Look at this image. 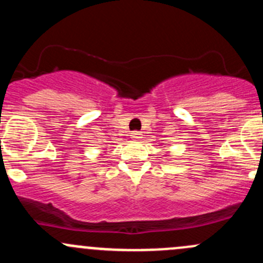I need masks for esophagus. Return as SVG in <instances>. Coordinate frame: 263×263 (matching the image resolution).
I'll use <instances>...</instances> for the list:
<instances>
[{
    "instance_id": "1",
    "label": "esophagus",
    "mask_w": 263,
    "mask_h": 263,
    "mask_svg": "<svg viewBox=\"0 0 263 263\" xmlns=\"http://www.w3.org/2000/svg\"><path fill=\"white\" fill-rule=\"evenodd\" d=\"M131 136H132V139H134V140H140L142 137V134L140 131H134L131 134Z\"/></svg>"
}]
</instances>
